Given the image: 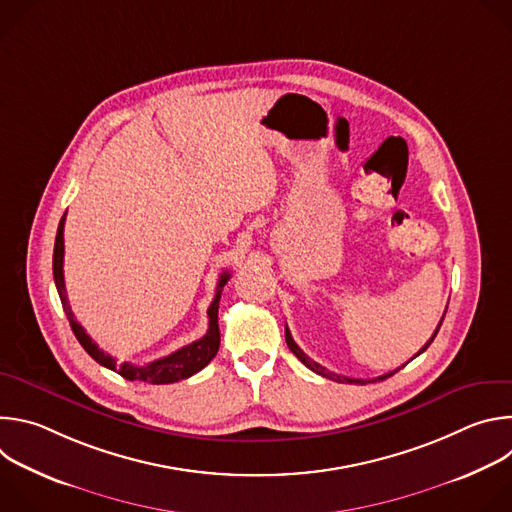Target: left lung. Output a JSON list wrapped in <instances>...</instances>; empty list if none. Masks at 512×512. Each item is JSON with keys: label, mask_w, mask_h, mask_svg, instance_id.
<instances>
[{"label": "left lung", "mask_w": 512, "mask_h": 512, "mask_svg": "<svg viewBox=\"0 0 512 512\" xmlns=\"http://www.w3.org/2000/svg\"><path fill=\"white\" fill-rule=\"evenodd\" d=\"M444 316H446V314H444ZM442 322H444V318L440 320V324H437V328H435L433 336H431V338H429V340L425 342V346H423V348H421V350H419V352H417L415 356H419L421 352H425V350H427V346H429V344L433 342V338H435L437 330H440ZM285 342H287L289 350H291V352H294V354H296V356H298V358H300V360H302V362L306 364V367H308L310 371H314L316 375H322V377H326V379H330V381H338V383H354V385H364V383H371V381H373V383H375V381H385L387 377H393V375H395L397 371H401V369L405 367V364H407V362H405V364H403V367H399L397 371H391V373H387V375H383V377H377V379H348V377H342V375L330 373L328 369H324V367H322V364H318V362H314L312 358H308V356L304 354V350H302V348H300V346H298V344L294 342V338H291V334H289V330H287V328H285ZM415 356H413V358H415Z\"/></svg>", "instance_id": "8db88e82"}]
</instances>
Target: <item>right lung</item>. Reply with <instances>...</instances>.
Masks as SVG:
<instances>
[{"instance_id":"add662e5","label":"right lung","mask_w":512,"mask_h":512,"mask_svg":"<svg viewBox=\"0 0 512 512\" xmlns=\"http://www.w3.org/2000/svg\"><path fill=\"white\" fill-rule=\"evenodd\" d=\"M66 216V214H64ZM64 216L60 218V225L56 231V241H54V257H52V273H54V283L58 289V296L64 308V314L70 322L72 332H75L77 340L81 342V346L91 354V358H95L103 367L115 371L117 375H121L127 381H143L150 385H168V383H176L182 379H188L192 375H196L198 371H202L206 364L216 356L218 346H221V332H218V302H221V294L223 287L229 281L231 273H223L221 279H218L216 285V294L214 300L208 308V330L206 334L188 344L182 346L180 350L158 358L154 362L143 364V367H137V364L131 362H121L117 364V360L109 354H105L93 340L91 336L85 332V328L75 320V314H72L68 300H66V287H64V271H62V263H64Z\"/></svg>"}]
</instances>
